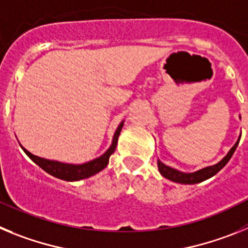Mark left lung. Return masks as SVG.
Here are the masks:
<instances>
[{
  "label": "left lung",
  "instance_id": "8db88e82",
  "mask_svg": "<svg viewBox=\"0 0 248 248\" xmlns=\"http://www.w3.org/2000/svg\"><path fill=\"white\" fill-rule=\"evenodd\" d=\"M240 139H241V135L237 139V141H236L235 145L230 149V151L226 154V156L223 157L221 161H218L217 164H215V165L206 166V168L200 169V170L194 172H183V171H179V170H176V169L174 168H170V166L161 163L160 160H157V168H159L160 174L163 175L164 177H166V179H169V180L174 181V183L187 184V185H192V184H198V183H201V181L207 180V179H210V177H212L214 175L217 174L221 169L229 163V160L231 159V156L233 155V153H235L236 148H237Z\"/></svg>",
  "mask_w": 248,
  "mask_h": 248
}]
</instances>
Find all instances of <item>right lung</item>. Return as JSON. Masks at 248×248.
Returning a JSON list of instances; mask_svg holds the SVG:
<instances>
[{"mask_svg": "<svg viewBox=\"0 0 248 248\" xmlns=\"http://www.w3.org/2000/svg\"><path fill=\"white\" fill-rule=\"evenodd\" d=\"M123 125H124V120L118 125L117 130L114 133L113 140H111V145L109 146V149L105 151L104 154L100 155L97 159H93L88 163L84 164H68V163H61V161H57V160H49L45 159V157H39L37 155H33L32 153L25 149L21 145L22 150L25 151L26 154L28 155L33 163H36L39 168H42L46 172H48L52 176L57 177V179H61V180L64 181H79L83 179H87V177H91L93 175H95L97 172L102 171L105 166L108 165L109 157L115 151L118 144V138L120 135V131H122Z\"/></svg>", "mask_w": 248, "mask_h": 248, "instance_id": "1", "label": "right lung"}]
</instances>
